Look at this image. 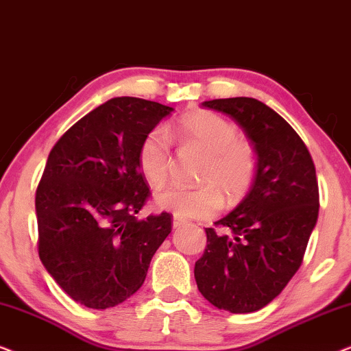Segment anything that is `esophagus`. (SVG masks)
<instances>
[{
	"label": "esophagus",
	"mask_w": 351,
	"mask_h": 351,
	"mask_svg": "<svg viewBox=\"0 0 351 351\" xmlns=\"http://www.w3.org/2000/svg\"><path fill=\"white\" fill-rule=\"evenodd\" d=\"M186 223H189V222H186L185 219H182V217H177V215H174V219H172V227H174V228L185 227Z\"/></svg>",
	"instance_id": "esophagus-1"
}]
</instances>
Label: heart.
<instances>
[{
    "label": "heart",
    "instance_id": "b5f03b06",
    "mask_svg": "<svg viewBox=\"0 0 351 351\" xmlns=\"http://www.w3.org/2000/svg\"><path fill=\"white\" fill-rule=\"evenodd\" d=\"M182 142L198 143L208 152L199 169V186L171 185L158 191L155 204L182 219H206L219 213L223 204L220 191L228 201H238L251 189L257 171L254 147L238 137L237 124L220 114L203 112L182 119L176 128ZM171 137L166 129L155 128L138 148V167L153 186H161L171 172Z\"/></svg>",
    "mask_w": 351,
    "mask_h": 351
}]
</instances>
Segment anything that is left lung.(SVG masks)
Here are the masks:
<instances>
[{"label": "left lung", "mask_w": 351, "mask_h": 351, "mask_svg": "<svg viewBox=\"0 0 351 351\" xmlns=\"http://www.w3.org/2000/svg\"><path fill=\"white\" fill-rule=\"evenodd\" d=\"M203 107L233 118L257 155L251 190L228 215L206 228L195 263L198 289L219 310L252 313L270 304L302 265L319 210L308 148L291 124L261 100L215 99Z\"/></svg>", "instance_id": "8db88e82"}]
</instances>
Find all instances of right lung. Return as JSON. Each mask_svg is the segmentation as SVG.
Returning a JSON list of instances; mask_svg holds the SVG:
<instances>
[{"instance_id":"right-lung-1","label":"right lung","mask_w":351,"mask_h":351,"mask_svg":"<svg viewBox=\"0 0 351 351\" xmlns=\"http://www.w3.org/2000/svg\"><path fill=\"white\" fill-rule=\"evenodd\" d=\"M172 112L152 100L110 99L47 156L35 198L38 252L57 285L88 308H110L141 289L171 233V214H137L150 196L138 148Z\"/></svg>"}]
</instances>
